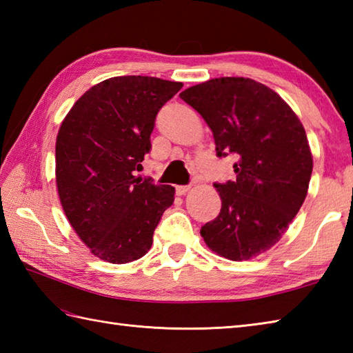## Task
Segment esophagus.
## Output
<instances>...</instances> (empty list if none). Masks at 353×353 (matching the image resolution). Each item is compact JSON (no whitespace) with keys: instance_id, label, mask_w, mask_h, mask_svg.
<instances>
[{"instance_id":"34e87169","label":"esophagus","mask_w":353,"mask_h":353,"mask_svg":"<svg viewBox=\"0 0 353 353\" xmlns=\"http://www.w3.org/2000/svg\"><path fill=\"white\" fill-rule=\"evenodd\" d=\"M190 188H191V186H188V185H183V186H176V192L179 194V196H185V194L190 191Z\"/></svg>"}]
</instances>
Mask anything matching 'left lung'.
Returning a JSON list of instances; mask_svg holds the SVG:
<instances>
[{
    "label": "left lung",
    "mask_w": 353,
    "mask_h": 353,
    "mask_svg": "<svg viewBox=\"0 0 353 353\" xmlns=\"http://www.w3.org/2000/svg\"><path fill=\"white\" fill-rule=\"evenodd\" d=\"M181 99L212 130L220 157L236 156V181L215 183L221 211L200 229L206 245L230 261L272 249L303 205L312 154L301 119L273 89L244 77L191 86Z\"/></svg>",
    "instance_id": "obj_1"
}]
</instances>
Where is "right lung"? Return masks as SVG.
I'll use <instances>...</instances> for the list:
<instances>
[{
  "mask_svg": "<svg viewBox=\"0 0 353 353\" xmlns=\"http://www.w3.org/2000/svg\"><path fill=\"white\" fill-rule=\"evenodd\" d=\"M183 83L147 76L100 81L74 103L56 139L63 212L94 256L127 264L144 256L176 190L134 171L150 152L157 112Z\"/></svg>",
  "mask_w": 353,
  "mask_h": 353,
  "instance_id": "add662e5",
  "label": "right lung"
}]
</instances>
